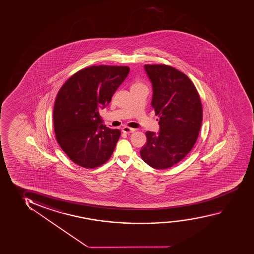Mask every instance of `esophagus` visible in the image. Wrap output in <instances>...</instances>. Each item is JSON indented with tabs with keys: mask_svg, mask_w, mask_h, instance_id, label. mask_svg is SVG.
<instances>
[{
	"mask_svg": "<svg viewBox=\"0 0 254 254\" xmlns=\"http://www.w3.org/2000/svg\"><path fill=\"white\" fill-rule=\"evenodd\" d=\"M122 131L124 133H126V134H128V133H132V132L135 131V128H129L128 126H125V127H123Z\"/></svg>",
	"mask_w": 254,
	"mask_h": 254,
	"instance_id": "esophagus-1",
	"label": "esophagus"
}]
</instances>
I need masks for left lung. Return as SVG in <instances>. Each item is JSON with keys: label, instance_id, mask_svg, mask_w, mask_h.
Returning a JSON list of instances; mask_svg holds the SVG:
<instances>
[{"label": "left lung", "instance_id": "8db88e82", "mask_svg": "<svg viewBox=\"0 0 254 254\" xmlns=\"http://www.w3.org/2000/svg\"><path fill=\"white\" fill-rule=\"evenodd\" d=\"M152 84L151 105L159 116V131H147L142 159L156 169L172 167L190 152L202 123V106L190 78L166 64H145Z\"/></svg>", "mask_w": 254, "mask_h": 254}]
</instances>
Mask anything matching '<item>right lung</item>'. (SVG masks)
I'll use <instances>...</instances> for the list:
<instances>
[{
    "label": "right lung",
    "mask_w": 254,
    "mask_h": 254,
    "mask_svg": "<svg viewBox=\"0 0 254 254\" xmlns=\"http://www.w3.org/2000/svg\"><path fill=\"white\" fill-rule=\"evenodd\" d=\"M128 72V66L93 65L72 75L58 92L54 108L56 139L76 164L94 169L112 156L121 133L104 125L99 110L110 104Z\"/></svg>",
    "instance_id": "obj_1"
}]
</instances>
